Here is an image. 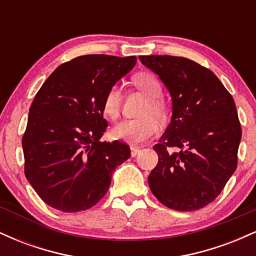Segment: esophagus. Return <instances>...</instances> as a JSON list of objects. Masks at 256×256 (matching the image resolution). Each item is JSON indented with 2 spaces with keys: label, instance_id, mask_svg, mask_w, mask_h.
<instances>
[{
  "label": "esophagus",
  "instance_id": "esophagus-1",
  "mask_svg": "<svg viewBox=\"0 0 256 256\" xmlns=\"http://www.w3.org/2000/svg\"><path fill=\"white\" fill-rule=\"evenodd\" d=\"M140 149L138 146H131V156H136Z\"/></svg>",
  "mask_w": 256,
  "mask_h": 256
}]
</instances>
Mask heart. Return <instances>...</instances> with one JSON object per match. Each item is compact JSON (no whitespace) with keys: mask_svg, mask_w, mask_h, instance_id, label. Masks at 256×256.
<instances>
[{"mask_svg":"<svg viewBox=\"0 0 256 256\" xmlns=\"http://www.w3.org/2000/svg\"><path fill=\"white\" fill-rule=\"evenodd\" d=\"M132 82L148 98L140 113L143 116L134 119H125L112 128L114 140H122L130 144H140L144 142L158 130V120H165L168 116L166 102L161 98L162 84L156 74L152 72H140L134 76ZM122 110V89L119 85H112L104 98V112L108 118L114 120L119 116Z\"/></svg>","mask_w":256,"mask_h":256,"instance_id":"heart-1","label":"heart"}]
</instances>
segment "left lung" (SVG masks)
Listing matches in <instances>:
<instances>
[{"label":"left lung","instance_id":"8db88e82","mask_svg":"<svg viewBox=\"0 0 256 256\" xmlns=\"http://www.w3.org/2000/svg\"><path fill=\"white\" fill-rule=\"evenodd\" d=\"M172 96L171 124L152 148L158 165L148 177L166 207L190 212L219 196L237 167L242 128L236 104L210 70L186 58L140 56Z\"/></svg>","mask_w":256,"mask_h":256}]
</instances>
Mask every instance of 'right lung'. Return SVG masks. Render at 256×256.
<instances>
[{
    "instance_id": "obj_1",
    "label": "right lung",
    "mask_w": 256,
    "mask_h": 256,
    "mask_svg": "<svg viewBox=\"0 0 256 256\" xmlns=\"http://www.w3.org/2000/svg\"><path fill=\"white\" fill-rule=\"evenodd\" d=\"M136 61L82 55L60 64L38 90L22 140L24 172L50 207L64 213L94 207L108 192L116 167L130 158L126 143L100 140L107 128L106 92Z\"/></svg>"
}]
</instances>
